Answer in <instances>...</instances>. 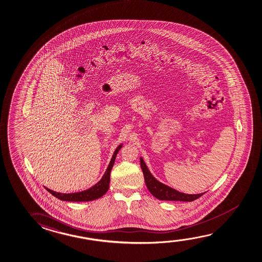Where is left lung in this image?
<instances>
[{"label": "left lung", "instance_id": "1", "mask_svg": "<svg viewBox=\"0 0 262 262\" xmlns=\"http://www.w3.org/2000/svg\"><path fill=\"white\" fill-rule=\"evenodd\" d=\"M141 159V169L144 174L145 183L148 187V191L150 192L153 196L163 200V201H182L192 202L202 196L204 193H196V194H189V193H181L178 190L172 188L170 186L165 185L160 182L148 170L147 165L142 158Z\"/></svg>", "mask_w": 262, "mask_h": 262}]
</instances>
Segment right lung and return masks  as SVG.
Listing matches in <instances>:
<instances>
[{"instance_id":"1","label":"right lung","mask_w":262,"mask_h":262,"mask_svg":"<svg viewBox=\"0 0 262 262\" xmlns=\"http://www.w3.org/2000/svg\"><path fill=\"white\" fill-rule=\"evenodd\" d=\"M122 147V143L118 146L117 148L115 149V151L113 154V157L111 159L110 163L107 167L106 170L104 172V174L102 177V179H100V181L96 183L95 186H92L90 188L86 190H83L81 192H76V193H64L55 192L53 190L49 189L45 187L52 195L55 198H57L62 201L68 202H88L93 201L95 199L102 198L104 193H106L109 188L110 185V174L112 168L114 167V161L116 159V156L119 150Z\"/></svg>"}]
</instances>
